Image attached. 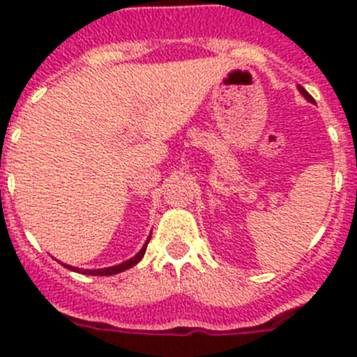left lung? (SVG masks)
<instances>
[{
  "label": "left lung",
  "instance_id": "obj_1",
  "mask_svg": "<svg viewBox=\"0 0 357 357\" xmlns=\"http://www.w3.org/2000/svg\"><path fill=\"white\" fill-rule=\"evenodd\" d=\"M298 91H301V94L302 96L305 98V100H307V102H311V103H314V100H313V96H311V94L307 93V91L304 89V87H302V85H298Z\"/></svg>",
  "mask_w": 357,
  "mask_h": 357
}]
</instances>
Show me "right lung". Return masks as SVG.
<instances>
[{"label":"right lung","instance_id":"add662e5","mask_svg":"<svg viewBox=\"0 0 357 357\" xmlns=\"http://www.w3.org/2000/svg\"><path fill=\"white\" fill-rule=\"evenodd\" d=\"M150 236H151V234H150ZM148 241H150V238L146 239V243H144V245H143V248H141V250L137 252V254H135L134 257H130V259L125 261V263H121V264H116V266L98 268V270H84V268H75V266H71V264H64V263H61V264H62V266H64V268H68V270H71V272L84 273V275H116V273L125 272V270H128V268L135 266V264H137L141 259H143L144 252H146Z\"/></svg>","mask_w":357,"mask_h":357}]
</instances>
